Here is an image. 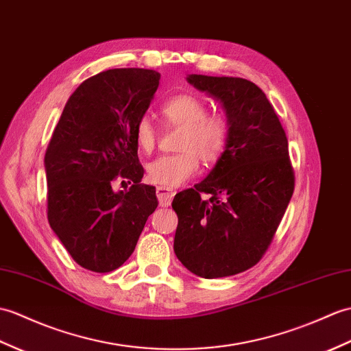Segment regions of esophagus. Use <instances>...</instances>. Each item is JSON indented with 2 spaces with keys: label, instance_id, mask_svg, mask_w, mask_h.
<instances>
[{
  "label": "esophagus",
  "instance_id": "esophagus-1",
  "mask_svg": "<svg viewBox=\"0 0 351 351\" xmlns=\"http://www.w3.org/2000/svg\"><path fill=\"white\" fill-rule=\"evenodd\" d=\"M175 191L166 189V186H157V197L160 202V206H169L172 203Z\"/></svg>",
  "mask_w": 351,
  "mask_h": 351
}]
</instances>
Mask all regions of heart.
Masks as SVG:
<instances>
[{
    "label": "heart",
    "instance_id": "1",
    "mask_svg": "<svg viewBox=\"0 0 351 351\" xmlns=\"http://www.w3.org/2000/svg\"><path fill=\"white\" fill-rule=\"evenodd\" d=\"M161 118L169 127L181 128L178 154L162 156L146 167L148 179L156 185L175 189L197 175L200 160L214 166L223 157L230 137V124L221 113L208 112V104L194 94H178L162 103ZM134 142L145 154L157 146V130L149 118H141L134 127Z\"/></svg>",
    "mask_w": 351,
    "mask_h": 351
}]
</instances>
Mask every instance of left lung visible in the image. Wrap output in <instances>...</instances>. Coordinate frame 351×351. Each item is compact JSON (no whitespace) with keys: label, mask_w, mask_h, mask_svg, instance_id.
<instances>
[{"label":"left lung","mask_w":351,"mask_h":351,"mask_svg":"<svg viewBox=\"0 0 351 351\" xmlns=\"http://www.w3.org/2000/svg\"><path fill=\"white\" fill-rule=\"evenodd\" d=\"M186 80L223 103L230 137L209 175L175 195L173 248L190 272L223 278L263 257L295 190V170L286 132L256 84L205 75Z\"/></svg>","instance_id":"8db88e82"}]
</instances>
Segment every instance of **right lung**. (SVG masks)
I'll return each mask as SVG.
<instances>
[{
	"label": "right lung",
	"mask_w": 351,
	"mask_h": 351,
	"mask_svg": "<svg viewBox=\"0 0 351 351\" xmlns=\"http://www.w3.org/2000/svg\"><path fill=\"white\" fill-rule=\"evenodd\" d=\"M158 80L160 73L146 69H112L86 79L65 103L47 145L49 224L88 271L104 274L124 263L158 206L156 186L141 184L134 142ZM117 178L134 184L115 193Z\"/></svg>",
	"instance_id": "obj_1"
}]
</instances>
